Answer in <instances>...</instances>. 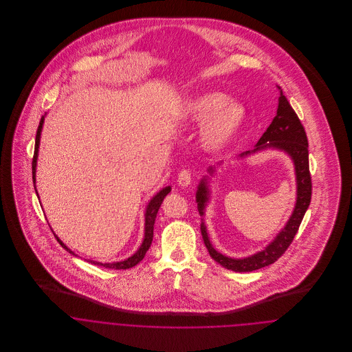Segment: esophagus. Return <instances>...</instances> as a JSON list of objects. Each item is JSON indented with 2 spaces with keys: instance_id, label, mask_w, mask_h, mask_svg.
Segmentation results:
<instances>
[{
  "instance_id": "obj_1",
  "label": "esophagus",
  "mask_w": 352,
  "mask_h": 352,
  "mask_svg": "<svg viewBox=\"0 0 352 352\" xmlns=\"http://www.w3.org/2000/svg\"><path fill=\"white\" fill-rule=\"evenodd\" d=\"M191 172L188 169H182L179 172V176H177V183L179 186L182 187H187L190 183H191Z\"/></svg>"
}]
</instances>
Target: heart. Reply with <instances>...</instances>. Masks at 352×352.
I'll return each mask as SVG.
<instances>
[{
    "instance_id": "heart-1",
    "label": "heart",
    "mask_w": 352,
    "mask_h": 352,
    "mask_svg": "<svg viewBox=\"0 0 352 352\" xmlns=\"http://www.w3.org/2000/svg\"><path fill=\"white\" fill-rule=\"evenodd\" d=\"M188 115L195 122H204V145L211 151L226 148L237 135L245 109L241 104L228 101L222 94H206L194 99L188 105Z\"/></svg>"
}]
</instances>
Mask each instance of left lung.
<instances>
[{
  "instance_id": "left-lung-1",
  "label": "left lung",
  "mask_w": 352,
  "mask_h": 352,
  "mask_svg": "<svg viewBox=\"0 0 352 352\" xmlns=\"http://www.w3.org/2000/svg\"><path fill=\"white\" fill-rule=\"evenodd\" d=\"M278 89H279V99H278L279 105H278L276 116L274 118L268 129L264 131L261 138L258 140L256 149L252 151H261L265 148H276L290 154V157L294 161L296 173H297V204L287 225L276 236V239L264 251L258 252L247 258H230L215 251L210 244L206 226L201 222V237L210 256L222 267L232 270L234 272H251L254 270L267 267L275 263L285 252L287 251V248L293 243L300 229L303 215L311 199V176L309 170V151H307L309 144H307L305 127L302 126L298 115L290 105L287 98L283 95L280 87H278ZM248 153L251 151H247L244 154H248ZM210 172H212V169H210ZM207 195H208V191H207L206 179H204L201 180L197 192L198 210L201 215H204V206L207 203Z\"/></svg>"
}]
</instances>
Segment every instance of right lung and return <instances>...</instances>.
I'll use <instances>...</instances> for the list:
<instances>
[{"label":"right lung","mask_w":352,"mask_h":352,"mask_svg":"<svg viewBox=\"0 0 352 352\" xmlns=\"http://www.w3.org/2000/svg\"><path fill=\"white\" fill-rule=\"evenodd\" d=\"M42 124H43V118L41 119V123H39V127H38V131H36V140H35V151H34V158H32V179H34V183H35V168H36V158H38V148H39V141H41V131H42ZM36 191V190H35ZM170 191V187H165L164 190H161L153 199L151 203L148 204V210H146V221H145V239H144V243L141 245V248L137 251L135 254H133L131 257H129L127 260L124 261H119V263H98V261H94V264L96 265H101V267H105V268H115V270H127V268H131L134 265H137L146 254L148 250L151 248V241H153V229H154V221H155V215L158 212V208L161 206V203L164 201V198L169 194ZM56 240L59 241V244L66 250L69 251V253L74 254L70 250H67V247L56 237ZM92 263V261H91Z\"/></svg>","instance_id":"1"}]
</instances>
